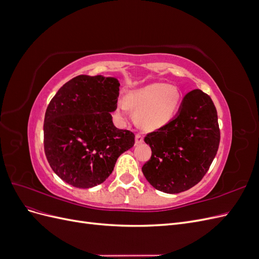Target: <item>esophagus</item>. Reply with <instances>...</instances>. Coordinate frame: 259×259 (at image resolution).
Returning <instances> with one entry per match:
<instances>
[{
  "mask_svg": "<svg viewBox=\"0 0 259 259\" xmlns=\"http://www.w3.org/2000/svg\"><path fill=\"white\" fill-rule=\"evenodd\" d=\"M144 142V136L142 135V134H136V144L138 145V144H142Z\"/></svg>",
  "mask_w": 259,
  "mask_h": 259,
  "instance_id": "obj_1",
  "label": "esophagus"
}]
</instances>
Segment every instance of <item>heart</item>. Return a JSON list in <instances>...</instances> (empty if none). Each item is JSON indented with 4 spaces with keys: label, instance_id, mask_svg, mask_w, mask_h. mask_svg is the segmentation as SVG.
I'll return each mask as SVG.
<instances>
[{
    "label": "heart",
    "instance_id": "heart-1",
    "mask_svg": "<svg viewBox=\"0 0 259 259\" xmlns=\"http://www.w3.org/2000/svg\"><path fill=\"white\" fill-rule=\"evenodd\" d=\"M180 92L175 86L164 83H152L137 91L131 92L126 103L119 100L116 112L125 117L128 114V108L136 113L139 126L153 131L166 125L178 110Z\"/></svg>",
    "mask_w": 259,
    "mask_h": 259
}]
</instances>
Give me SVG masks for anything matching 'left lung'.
Returning <instances> with one entry per match:
<instances>
[{"label":"left lung","mask_w":259,"mask_h":259,"mask_svg":"<svg viewBox=\"0 0 259 259\" xmlns=\"http://www.w3.org/2000/svg\"><path fill=\"white\" fill-rule=\"evenodd\" d=\"M145 142L152 154L142 169L150 185L165 193L190 189L206 174L221 142L213 100L201 90L189 92L175 119L148 133Z\"/></svg>","instance_id":"left-lung-1"}]
</instances>
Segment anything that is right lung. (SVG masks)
Instances as JSON below:
<instances>
[{"mask_svg":"<svg viewBox=\"0 0 259 259\" xmlns=\"http://www.w3.org/2000/svg\"><path fill=\"white\" fill-rule=\"evenodd\" d=\"M119 86L114 77L81 74L50 101L44 151L52 169L67 184L86 189L104 183L117 158L134 146V133L112 122Z\"/></svg>","mask_w":259,"mask_h":259,"instance_id":"obj_1","label":"right lung"}]
</instances>
